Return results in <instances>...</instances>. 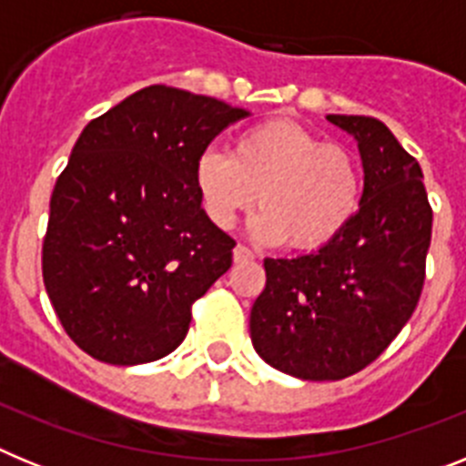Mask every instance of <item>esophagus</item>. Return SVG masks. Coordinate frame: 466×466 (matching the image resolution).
<instances>
[{"mask_svg": "<svg viewBox=\"0 0 466 466\" xmlns=\"http://www.w3.org/2000/svg\"><path fill=\"white\" fill-rule=\"evenodd\" d=\"M254 257H257V254H254L252 249H249V247H245V245H238L236 249H233V261H236V263L252 261Z\"/></svg>", "mask_w": 466, "mask_h": 466, "instance_id": "obj_1", "label": "esophagus"}]
</instances>
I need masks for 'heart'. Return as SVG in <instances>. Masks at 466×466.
Returning a JSON list of instances; mask_svg holds the SVG:
<instances>
[{
    "mask_svg": "<svg viewBox=\"0 0 466 466\" xmlns=\"http://www.w3.org/2000/svg\"><path fill=\"white\" fill-rule=\"evenodd\" d=\"M198 198L219 228L257 205L254 236L299 252L329 245L357 217L364 200V166L343 144L327 142L291 121L247 127L233 149H205L193 167Z\"/></svg>",
    "mask_w": 466,
    "mask_h": 466,
    "instance_id": "obj_1",
    "label": "heart"
}]
</instances>
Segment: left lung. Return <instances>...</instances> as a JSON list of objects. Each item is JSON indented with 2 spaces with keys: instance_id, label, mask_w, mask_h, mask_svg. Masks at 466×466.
Listing matches in <instances>:
<instances>
[{
  "instance_id": "8db88e82",
  "label": "left lung",
  "mask_w": 466,
  "mask_h": 466,
  "mask_svg": "<svg viewBox=\"0 0 466 466\" xmlns=\"http://www.w3.org/2000/svg\"><path fill=\"white\" fill-rule=\"evenodd\" d=\"M327 118L357 139L361 208L315 254L266 258L249 317L258 357L300 380H340L385 352L418 306L431 242L418 160L378 118Z\"/></svg>"
}]
</instances>
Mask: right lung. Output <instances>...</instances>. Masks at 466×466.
<instances>
[{
  "label": "right lung",
  "instance_id": "right-lung-1",
  "mask_svg": "<svg viewBox=\"0 0 466 466\" xmlns=\"http://www.w3.org/2000/svg\"><path fill=\"white\" fill-rule=\"evenodd\" d=\"M247 114L149 86L84 127L53 188L41 270L86 355L147 364L187 339L191 306L230 268L236 247L200 208L193 167Z\"/></svg>",
  "mask_w": 466,
  "mask_h": 466
}]
</instances>
